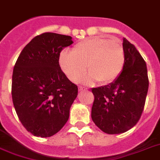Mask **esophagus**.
I'll use <instances>...</instances> for the list:
<instances>
[{
    "instance_id": "esophagus-1",
    "label": "esophagus",
    "mask_w": 160,
    "mask_h": 160,
    "mask_svg": "<svg viewBox=\"0 0 160 160\" xmlns=\"http://www.w3.org/2000/svg\"><path fill=\"white\" fill-rule=\"evenodd\" d=\"M86 90H87V89L86 88H84V87H79V91H86Z\"/></svg>"
}]
</instances>
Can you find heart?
Instances as JSON below:
<instances>
[{
    "label": "heart",
    "mask_w": 160,
    "mask_h": 160,
    "mask_svg": "<svg viewBox=\"0 0 160 160\" xmlns=\"http://www.w3.org/2000/svg\"><path fill=\"white\" fill-rule=\"evenodd\" d=\"M125 51L120 40L93 37L79 42L72 52L62 51L59 65L73 82L80 80L86 70L90 73L83 81L93 84L98 80L107 85L117 80L125 65Z\"/></svg>",
    "instance_id": "obj_1"
}]
</instances>
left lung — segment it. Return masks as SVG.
<instances>
[{"label":"left lung","mask_w":160,"mask_h":160,"mask_svg":"<svg viewBox=\"0 0 160 160\" xmlns=\"http://www.w3.org/2000/svg\"><path fill=\"white\" fill-rule=\"evenodd\" d=\"M125 65L121 75L109 85L92 88L94 102L91 118L108 134L122 133L141 118L148 90L144 59L133 44L124 38Z\"/></svg>","instance_id":"1"}]
</instances>
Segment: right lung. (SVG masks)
<instances>
[{
  "label": "right lung",
  "mask_w": 160,
  "mask_h": 160,
  "mask_svg": "<svg viewBox=\"0 0 160 160\" xmlns=\"http://www.w3.org/2000/svg\"><path fill=\"white\" fill-rule=\"evenodd\" d=\"M72 43L70 36L44 32L24 47L16 62L12 102L23 127L34 136L51 137L69 119L78 87L61 70L58 58Z\"/></svg>",
  "instance_id": "obj_1"
}]
</instances>
